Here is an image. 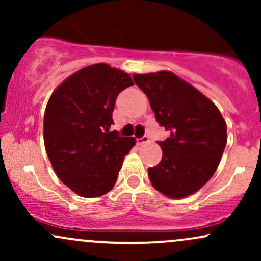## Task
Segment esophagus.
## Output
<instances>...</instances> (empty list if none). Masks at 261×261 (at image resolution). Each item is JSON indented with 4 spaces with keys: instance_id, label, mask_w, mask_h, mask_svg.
Segmentation results:
<instances>
[{
    "instance_id": "obj_1",
    "label": "esophagus",
    "mask_w": 261,
    "mask_h": 261,
    "mask_svg": "<svg viewBox=\"0 0 261 261\" xmlns=\"http://www.w3.org/2000/svg\"><path fill=\"white\" fill-rule=\"evenodd\" d=\"M136 142H137V145L141 146V145H143V143L149 142V137L146 136V135H145V136H142V137H141V139H137Z\"/></svg>"
}]
</instances>
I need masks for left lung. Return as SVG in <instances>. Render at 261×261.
<instances>
[{"label": "left lung", "instance_id": "8db88e82", "mask_svg": "<svg viewBox=\"0 0 261 261\" xmlns=\"http://www.w3.org/2000/svg\"><path fill=\"white\" fill-rule=\"evenodd\" d=\"M155 119L170 131L161 141L162 160L148 168L155 190L172 199L196 193L216 172L227 143V125L218 108L187 81L169 71L134 74Z\"/></svg>", "mask_w": 261, "mask_h": 261}]
</instances>
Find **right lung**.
I'll list each match as a JSON object with an SVG mask.
<instances>
[{"label":"right lung","instance_id":"right-lung-1","mask_svg":"<svg viewBox=\"0 0 261 261\" xmlns=\"http://www.w3.org/2000/svg\"><path fill=\"white\" fill-rule=\"evenodd\" d=\"M124 71L94 64L67 77L54 91L44 114V143L60 180L83 197L115 185L134 137L110 131L118 94L133 86Z\"/></svg>","mask_w":261,"mask_h":261}]
</instances>
